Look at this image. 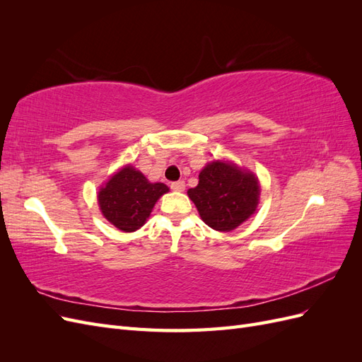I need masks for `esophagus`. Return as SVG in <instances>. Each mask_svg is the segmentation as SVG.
I'll return each mask as SVG.
<instances>
[{
  "label": "esophagus",
  "mask_w": 362,
  "mask_h": 362,
  "mask_svg": "<svg viewBox=\"0 0 362 362\" xmlns=\"http://www.w3.org/2000/svg\"><path fill=\"white\" fill-rule=\"evenodd\" d=\"M170 189L175 192H182L185 189V182L184 181H175L170 184Z\"/></svg>",
  "instance_id": "esophagus-1"
}]
</instances>
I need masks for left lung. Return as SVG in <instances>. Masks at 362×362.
Segmentation results:
<instances>
[{"label": "left lung", "mask_w": 362, "mask_h": 362, "mask_svg": "<svg viewBox=\"0 0 362 362\" xmlns=\"http://www.w3.org/2000/svg\"><path fill=\"white\" fill-rule=\"evenodd\" d=\"M187 194L208 226L229 233L255 213L259 184L252 172L231 161L216 160L201 170L198 185Z\"/></svg>", "instance_id": "8db88e82"}]
</instances>
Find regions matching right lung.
I'll return each mask as SVG.
<instances>
[{
    "instance_id": "obj_1",
    "label": "right lung",
    "mask_w": 362,
    "mask_h": 362,
    "mask_svg": "<svg viewBox=\"0 0 362 362\" xmlns=\"http://www.w3.org/2000/svg\"><path fill=\"white\" fill-rule=\"evenodd\" d=\"M169 192L163 182H149L140 170L125 166L116 172L98 193L100 210L108 222L124 233L145 225L160 196Z\"/></svg>"
}]
</instances>
